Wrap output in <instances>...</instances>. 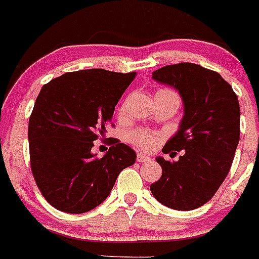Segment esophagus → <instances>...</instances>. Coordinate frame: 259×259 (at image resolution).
Instances as JSON below:
<instances>
[{
  "label": "esophagus",
  "mask_w": 259,
  "mask_h": 259,
  "mask_svg": "<svg viewBox=\"0 0 259 259\" xmlns=\"http://www.w3.org/2000/svg\"><path fill=\"white\" fill-rule=\"evenodd\" d=\"M150 161H152V158H150L149 155H145L143 154V153H139V154H137V162H146V163H148V162Z\"/></svg>",
  "instance_id": "1"
}]
</instances>
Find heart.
<instances>
[{
	"label": "heart",
	"instance_id": "obj_1",
	"mask_svg": "<svg viewBox=\"0 0 259 259\" xmlns=\"http://www.w3.org/2000/svg\"><path fill=\"white\" fill-rule=\"evenodd\" d=\"M157 93H174L170 89H159ZM128 140L135 144L136 146L141 148V149H153L157 145L158 140H159V135L152 131H146V130H135V131L130 132L128 135Z\"/></svg>",
	"mask_w": 259,
	"mask_h": 259
}]
</instances>
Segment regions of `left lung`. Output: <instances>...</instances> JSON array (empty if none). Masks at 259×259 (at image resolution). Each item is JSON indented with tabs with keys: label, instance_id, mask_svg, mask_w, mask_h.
<instances>
[{
	"label": "left lung",
	"instance_id": "obj_1",
	"mask_svg": "<svg viewBox=\"0 0 259 259\" xmlns=\"http://www.w3.org/2000/svg\"><path fill=\"white\" fill-rule=\"evenodd\" d=\"M152 77L174 87L184 104L179 130L162 152H185L176 162L157 158L162 176L150 191L170 209H197L211 200L230 172L240 140L239 100L218 72L194 63L164 66Z\"/></svg>",
	"mask_w": 259,
	"mask_h": 259
}]
</instances>
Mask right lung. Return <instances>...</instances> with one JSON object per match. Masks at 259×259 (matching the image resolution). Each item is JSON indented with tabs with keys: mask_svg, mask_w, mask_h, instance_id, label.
Returning a JSON list of instances; mask_svg holds the SVG:
<instances>
[{
	"mask_svg": "<svg viewBox=\"0 0 259 259\" xmlns=\"http://www.w3.org/2000/svg\"><path fill=\"white\" fill-rule=\"evenodd\" d=\"M135 76L91 68L66 72L41 88L29 116V158L36 184L53 207L70 214L95 209L120 171L135 163V150L116 139L102 158L92 153Z\"/></svg>",
	"mask_w": 259,
	"mask_h": 259,
	"instance_id": "obj_1",
	"label": "right lung"
}]
</instances>
